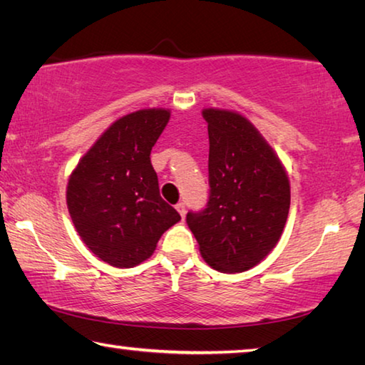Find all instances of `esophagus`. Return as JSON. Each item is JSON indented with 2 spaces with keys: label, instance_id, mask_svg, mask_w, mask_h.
<instances>
[{
  "label": "esophagus",
  "instance_id": "obj_1",
  "mask_svg": "<svg viewBox=\"0 0 365 365\" xmlns=\"http://www.w3.org/2000/svg\"><path fill=\"white\" fill-rule=\"evenodd\" d=\"M175 209L178 211V214L182 215V219L185 217V214H187V206H185V202H177V206H175Z\"/></svg>",
  "mask_w": 365,
  "mask_h": 365
}]
</instances>
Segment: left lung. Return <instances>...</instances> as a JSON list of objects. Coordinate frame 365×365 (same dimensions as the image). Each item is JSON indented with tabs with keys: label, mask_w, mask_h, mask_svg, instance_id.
I'll list each match as a JSON object with an SVG mask.
<instances>
[{
	"label": "left lung",
	"mask_w": 365,
	"mask_h": 365,
	"mask_svg": "<svg viewBox=\"0 0 365 365\" xmlns=\"http://www.w3.org/2000/svg\"><path fill=\"white\" fill-rule=\"evenodd\" d=\"M209 201L187 224L212 269L235 274L275 248L289 211V180L257 128L235 110L206 108Z\"/></svg>",
	"instance_id": "left-lung-1"
}]
</instances>
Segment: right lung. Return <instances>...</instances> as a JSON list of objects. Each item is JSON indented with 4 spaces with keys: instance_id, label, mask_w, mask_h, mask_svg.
Returning <instances> with one entry per match:
<instances>
[{
    "instance_id": "1",
    "label": "right lung",
    "mask_w": 365,
    "mask_h": 365,
    "mask_svg": "<svg viewBox=\"0 0 365 365\" xmlns=\"http://www.w3.org/2000/svg\"><path fill=\"white\" fill-rule=\"evenodd\" d=\"M170 119L163 108L117 119L83 154L67 182V209L96 257L130 269L146 261L165 230L180 220L159 195L151 150Z\"/></svg>"
}]
</instances>
